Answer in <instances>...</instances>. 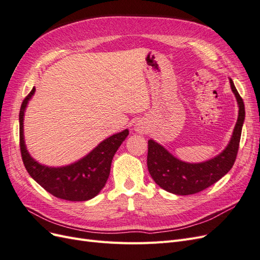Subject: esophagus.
Instances as JSON below:
<instances>
[{
    "label": "esophagus",
    "mask_w": 260,
    "mask_h": 260,
    "mask_svg": "<svg viewBox=\"0 0 260 260\" xmlns=\"http://www.w3.org/2000/svg\"><path fill=\"white\" fill-rule=\"evenodd\" d=\"M135 130H136L138 133H144V132H146L145 125H144L142 122H137V123L135 124Z\"/></svg>",
    "instance_id": "obj_1"
}]
</instances>
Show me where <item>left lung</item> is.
I'll return each mask as SVG.
<instances>
[{
  "label": "left lung",
  "mask_w": 260,
  "mask_h": 260,
  "mask_svg": "<svg viewBox=\"0 0 260 260\" xmlns=\"http://www.w3.org/2000/svg\"><path fill=\"white\" fill-rule=\"evenodd\" d=\"M230 84L239 105V116L229 144L214 158L196 164L182 161L154 140H148L147 168L156 184L164 190L176 195L199 193L216 183L232 168L239 151L245 107L232 79Z\"/></svg>",
  "instance_id": "obj_1"
}]
</instances>
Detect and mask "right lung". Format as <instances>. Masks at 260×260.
Masks as SVG:
<instances>
[{
    "mask_svg": "<svg viewBox=\"0 0 260 260\" xmlns=\"http://www.w3.org/2000/svg\"><path fill=\"white\" fill-rule=\"evenodd\" d=\"M35 91L34 86L23 100L19 112L20 152L28 174L45 191L57 199L83 202L95 198L105 186L111 172L113 157L128 137L129 130L125 129L102 141L88 155L67 166L50 167L39 164L29 154L23 137V116Z\"/></svg>",
    "mask_w": 260,
    "mask_h": 260,
    "instance_id": "1",
    "label": "right lung"
}]
</instances>
